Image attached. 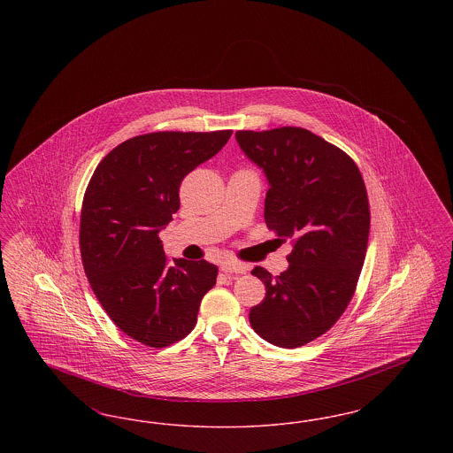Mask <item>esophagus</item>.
<instances>
[{
  "instance_id": "1",
  "label": "esophagus",
  "mask_w": 453,
  "mask_h": 453,
  "mask_svg": "<svg viewBox=\"0 0 453 453\" xmlns=\"http://www.w3.org/2000/svg\"><path fill=\"white\" fill-rule=\"evenodd\" d=\"M220 270L224 273H246L250 270V266L242 265V263H234V261H224L220 265Z\"/></svg>"
}]
</instances>
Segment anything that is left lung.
<instances>
[{"mask_svg":"<svg viewBox=\"0 0 453 453\" xmlns=\"http://www.w3.org/2000/svg\"><path fill=\"white\" fill-rule=\"evenodd\" d=\"M236 139L268 178L266 227L294 242L287 272H251L266 296L250 323L268 343L299 348L329 331L357 290L370 233L365 181L345 151L311 130H237Z\"/></svg>","mask_w":453,"mask_h":453,"instance_id":"1","label":"left lung"}]
</instances>
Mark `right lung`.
<instances>
[{
	"label": "right lung",
	"mask_w": 453,
	"mask_h": 453,
	"mask_svg": "<svg viewBox=\"0 0 453 453\" xmlns=\"http://www.w3.org/2000/svg\"><path fill=\"white\" fill-rule=\"evenodd\" d=\"M233 130L151 132L108 152L83 196L80 250L88 281L110 319L132 340L165 348L196 324L217 266L170 259L157 233L180 209L183 178Z\"/></svg>",
	"instance_id": "add662e5"
}]
</instances>
